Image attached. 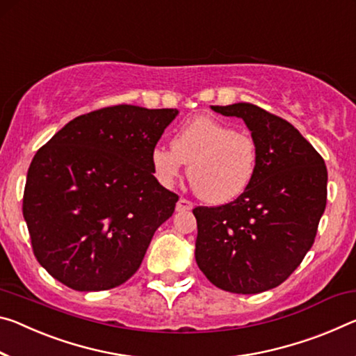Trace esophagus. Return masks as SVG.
I'll use <instances>...</instances> for the list:
<instances>
[{"label":"esophagus","mask_w":356,"mask_h":356,"mask_svg":"<svg viewBox=\"0 0 356 356\" xmlns=\"http://www.w3.org/2000/svg\"><path fill=\"white\" fill-rule=\"evenodd\" d=\"M193 202L191 201H188V200H185V198H180L179 201H177V204H176V211L177 212H185V211H191V209H193Z\"/></svg>","instance_id":"obj_1"}]
</instances>
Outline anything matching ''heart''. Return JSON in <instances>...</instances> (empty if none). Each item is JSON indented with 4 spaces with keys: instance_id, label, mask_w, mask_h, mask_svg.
<instances>
[{
    "instance_id": "b5f03b06",
    "label": "heart",
    "mask_w": 356,
    "mask_h": 356,
    "mask_svg": "<svg viewBox=\"0 0 356 356\" xmlns=\"http://www.w3.org/2000/svg\"><path fill=\"white\" fill-rule=\"evenodd\" d=\"M185 163L196 195L211 204H223L250 185L257 172L258 144L249 133L201 115L179 128L172 147L158 144L150 152L152 171L165 187L176 182Z\"/></svg>"
}]
</instances>
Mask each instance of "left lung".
I'll return each instance as SVG.
<instances>
[{
    "label": "left lung",
    "mask_w": 356,
    "mask_h": 356,
    "mask_svg": "<svg viewBox=\"0 0 356 356\" xmlns=\"http://www.w3.org/2000/svg\"><path fill=\"white\" fill-rule=\"evenodd\" d=\"M212 109L245 122L258 144V165L234 201L193 209L196 263L218 289L257 295L289 279L312 247L328 171L309 140L279 115L250 103Z\"/></svg>",
    "instance_id": "obj_1"
}]
</instances>
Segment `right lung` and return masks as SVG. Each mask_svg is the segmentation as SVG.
<instances>
[{
    "label": "right lung",
    "mask_w": 356,
    "mask_h": 356,
    "mask_svg": "<svg viewBox=\"0 0 356 356\" xmlns=\"http://www.w3.org/2000/svg\"><path fill=\"white\" fill-rule=\"evenodd\" d=\"M177 109L118 104L79 115L36 152L24 217L39 264L77 291L111 290L139 269L179 196L150 152Z\"/></svg>",
    "instance_id": "1"
}]
</instances>
